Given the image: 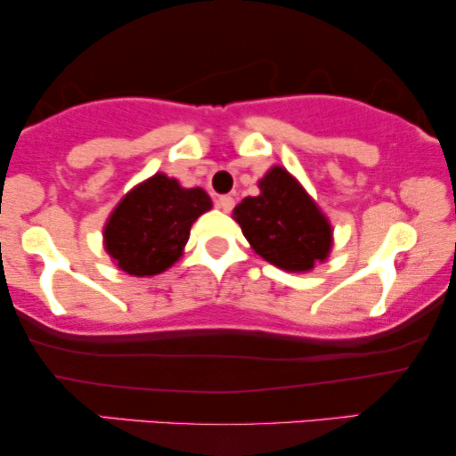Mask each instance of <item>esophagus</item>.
<instances>
[{
    "label": "esophagus",
    "mask_w": 456,
    "mask_h": 456,
    "mask_svg": "<svg viewBox=\"0 0 456 456\" xmlns=\"http://www.w3.org/2000/svg\"><path fill=\"white\" fill-rule=\"evenodd\" d=\"M216 205H217V208H220L222 211H230V209L234 208V199L230 197V195H222V197H217Z\"/></svg>",
    "instance_id": "obj_1"
}]
</instances>
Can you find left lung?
Masks as SVG:
<instances>
[{
  "label": "left lung",
  "instance_id": "1",
  "mask_svg": "<svg viewBox=\"0 0 456 456\" xmlns=\"http://www.w3.org/2000/svg\"><path fill=\"white\" fill-rule=\"evenodd\" d=\"M232 216L255 253L280 270L309 272L332 248L328 217L280 166L259 180V195L242 199Z\"/></svg>",
  "mask_w": 456,
  "mask_h": 456
}]
</instances>
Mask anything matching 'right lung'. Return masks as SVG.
<instances>
[{
    "instance_id": "right-lung-1",
    "label": "right lung",
    "mask_w": 456,
    "mask_h": 456,
    "mask_svg": "<svg viewBox=\"0 0 456 456\" xmlns=\"http://www.w3.org/2000/svg\"><path fill=\"white\" fill-rule=\"evenodd\" d=\"M209 209L203 189H183L178 180L155 174L111 211L103 230L105 251L130 276H155L178 261L191 226Z\"/></svg>"
}]
</instances>
